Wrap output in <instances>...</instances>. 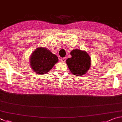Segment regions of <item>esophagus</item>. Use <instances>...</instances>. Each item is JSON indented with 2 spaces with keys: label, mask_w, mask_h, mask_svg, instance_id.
<instances>
[{
  "label": "esophagus",
  "mask_w": 122,
  "mask_h": 122,
  "mask_svg": "<svg viewBox=\"0 0 122 122\" xmlns=\"http://www.w3.org/2000/svg\"><path fill=\"white\" fill-rule=\"evenodd\" d=\"M61 61H62V62H63V63H64L65 61H66V58L65 57H64V58H61Z\"/></svg>",
  "instance_id": "esophagus-1"
}]
</instances>
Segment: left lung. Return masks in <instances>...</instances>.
Segmentation results:
<instances>
[{
    "instance_id": "left-lung-1",
    "label": "left lung",
    "mask_w": 122,
    "mask_h": 122,
    "mask_svg": "<svg viewBox=\"0 0 122 122\" xmlns=\"http://www.w3.org/2000/svg\"><path fill=\"white\" fill-rule=\"evenodd\" d=\"M71 58L66 60V64L70 71L76 76H83L91 67V61L86 51L75 49L71 51Z\"/></svg>"
}]
</instances>
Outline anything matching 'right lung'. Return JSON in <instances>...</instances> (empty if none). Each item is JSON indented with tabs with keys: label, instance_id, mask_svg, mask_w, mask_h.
<instances>
[{
	"label": "right lung",
	"instance_id": "obj_1",
	"mask_svg": "<svg viewBox=\"0 0 122 122\" xmlns=\"http://www.w3.org/2000/svg\"><path fill=\"white\" fill-rule=\"evenodd\" d=\"M58 61L57 56L45 48H37L30 57L31 69L37 74H45L52 69Z\"/></svg>",
	"mask_w": 122,
	"mask_h": 122
}]
</instances>
